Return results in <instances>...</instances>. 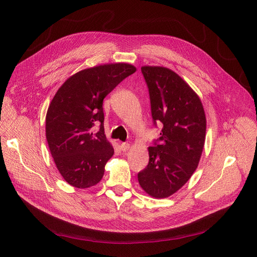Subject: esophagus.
Instances as JSON below:
<instances>
[{
  "mask_svg": "<svg viewBox=\"0 0 257 257\" xmlns=\"http://www.w3.org/2000/svg\"><path fill=\"white\" fill-rule=\"evenodd\" d=\"M130 149V145L128 143H121L120 144V150L121 151H128Z\"/></svg>",
  "mask_w": 257,
  "mask_h": 257,
  "instance_id": "1",
  "label": "esophagus"
}]
</instances>
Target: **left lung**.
I'll use <instances>...</instances> for the list:
<instances>
[{"mask_svg":"<svg viewBox=\"0 0 257 257\" xmlns=\"http://www.w3.org/2000/svg\"><path fill=\"white\" fill-rule=\"evenodd\" d=\"M150 93L154 123L161 121L160 144L149 147V164L138 175L143 190L153 198L179 191L196 171L203 151L206 116L196 91L165 66H142Z\"/></svg>","mask_w":257,"mask_h":257,"instance_id":"1","label":"left lung"}]
</instances>
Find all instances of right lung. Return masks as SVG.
Here are the masks:
<instances>
[{"instance_id": "right-lung-1", "label": "right lung", "mask_w": 257, "mask_h": 257, "mask_svg": "<svg viewBox=\"0 0 257 257\" xmlns=\"http://www.w3.org/2000/svg\"><path fill=\"white\" fill-rule=\"evenodd\" d=\"M136 72V66L124 62L89 67L67 78L52 99L46 137L54 163L70 185L84 190L103 178L114 153L104 134L103 100ZM96 124L100 130L94 134Z\"/></svg>"}]
</instances>
